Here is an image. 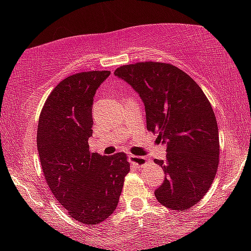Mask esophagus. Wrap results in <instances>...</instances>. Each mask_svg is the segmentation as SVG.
<instances>
[{
	"label": "esophagus",
	"instance_id": "obj_1",
	"mask_svg": "<svg viewBox=\"0 0 251 251\" xmlns=\"http://www.w3.org/2000/svg\"><path fill=\"white\" fill-rule=\"evenodd\" d=\"M130 161L135 165L140 166V168H143L147 164V159L144 156H137V155H130Z\"/></svg>",
	"mask_w": 251,
	"mask_h": 251
}]
</instances>
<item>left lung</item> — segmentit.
Here are the masks:
<instances>
[{
	"mask_svg": "<svg viewBox=\"0 0 251 251\" xmlns=\"http://www.w3.org/2000/svg\"><path fill=\"white\" fill-rule=\"evenodd\" d=\"M114 75L140 95L147 130L166 146V159L154 163L165 173L156 201L171 210H188L203 199L219 168V128L211 104L198 83L168 63L123 65Z\"/></svg>",
	"mask_w": 251,
	"mask_h": 251,
	"instance_id": "8db88e82",
	"label": "left lung"
}]
</instances>
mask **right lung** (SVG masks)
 <instances>
[{
	"instance_id": "1",
	"label": "right lung",
	"mask_w": 251,
	"mask_h": 251,
	"mask_svg": "<svg viewBox=\"0 0 251 251\" xmlns=\"http://www.w3.org/2000/svg\"><path fill=\"white\" fill-rule=\"evenodd\" d=\"M110 72H85L60 81L45 102L37 151L48 187L81 224H100L119 203L130 163L125 153H91L93 97Z\"/></svg>"
}]
</instances>
